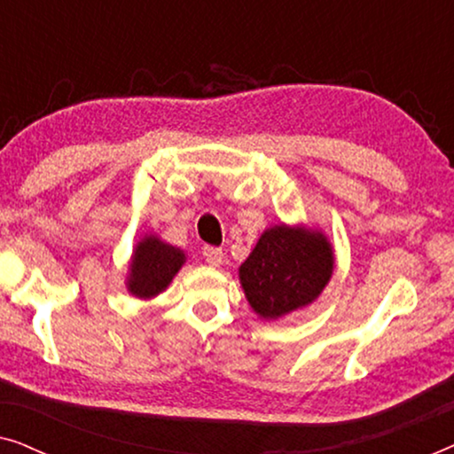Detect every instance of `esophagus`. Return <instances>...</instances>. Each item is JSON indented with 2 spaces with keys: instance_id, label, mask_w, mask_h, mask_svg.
Returning a JSON list of instances; mask_svg holds the SVG:
<instances>
[{
  "instance_id": "34e87169",
  "label": "esophagus",
  "mask_w": 454,
  "mask_h": 454,
  "mask_svg": "<svg viewBox=\"0 0 454 454\" xmlns=\"http://www.w3.org/2000/svg\"><path fill=\"white\" fill-rule=\"evenodd\" d=\"M202 256L210 266H219L223 262V250H221V247L204 246L202 247Z\"/></svg>"
}]
</instances>
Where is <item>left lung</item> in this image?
<instances>
[{"label":"left lung","mask_w":454,"mask_h":454,"mask_svg":"<svg viewBox=\"0 0 454 454\" xmlns=\"http://www.w3.org/2000/svg\"><path fill=\"white\" fill-rule=\"evenodd\" d=\"M333 270L334 254L325 233L281 223L260 235L239 266V283L254 312L277 320L309 306L331 281Z\"/></svg>","instance_id":"left-lung-1"}]
</instances>
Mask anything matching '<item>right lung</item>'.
I'll use <instances>...</instances> for the list:
<instances>
[{"instance_id":"1","label":"right lung","mask_w":454,"mask_h":454,"mask_svg":"<svg viewBox=\"0 0 454 454\" xmlns=\"http://www.w3.org/2000/svg\"><path fill=\"white\" fill-rule=\"evenodd\" d=\"M185 262V254L179 247L165 244L157 235H145L132 254L128 272V291L140 300H151L169 287Z\"/></svg>"}]
</instances>
